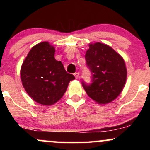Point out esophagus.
Masks as SVG:
<instances>
[{
  "instance_id": "obj_1",
  "label": "esophagus",
  "mask_w": 150,
  "mask_h": 150,
  "mask_svg": "<svg viewBox=\"0 0 150 150\" xmlns=\"http://www.w3.org/2000/svg\"><path fill=\"white\" fill-rule=\"evenodd\" d=\"M74 76L75 77V78L76 79H77L79 77V76H80V73H74Z\"/></svg>"
}]
</instances>
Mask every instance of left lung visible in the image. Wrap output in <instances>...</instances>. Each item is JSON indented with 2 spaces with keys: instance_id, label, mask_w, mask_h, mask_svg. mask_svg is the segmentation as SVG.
Instances as JSON below:
<instances>
[{
  "instance_id": "1",
  "label": "left lung",
  "mask_w": 150,
  "mask_h": 150,
  "mask_svg": "<svg viewBox=\"0 0 150 150\" xmlns=\"http://www.w3.org/2000/svg\"><path fill=\"white\" fill-rule=\"evenodd\" d=\"M85 60L92 75L91 83L82 82L87 95L99 104L114 100L126 81L127 70L123 58L109 46L96 43L89 45Z\"/></svg>"
}]
</instances>
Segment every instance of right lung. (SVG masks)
<instances>
[{"label":"right lung","mask_w":150,"mask_h":150,"mask_svg":"<svg viewBox=\"0 0 150 150\" xmlns=\"http://www.w3.org/2000/svg\"><path fill=\"white\" fill-rule=\"evenodd\" d=\"M55 49L48 42L32 48L21 67V80L26 92L34 101L52 105L63 97L73 75L65 71L54 58Z\"/></svg>","instance_id":"right-lung-1"}]
</instances>
